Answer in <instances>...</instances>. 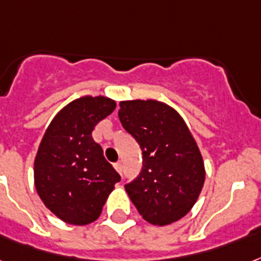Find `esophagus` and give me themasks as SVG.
Wrapping results in <instances>:
<instances>
[{
  "instance_id": "esophagus-1",
  "label": "esophagus",
  "mask_w": 261,
  "mask_h": 261,
  "mask_svg": "<svg viewBox=\"0 0 261 261\" xmlns=\"http://www.w3.org/2000/svg\"><path fill=\"white\" fill-rule=\"evenodd\" d=\"M113 167H115V170H116L117 172H119V174L122 175V170H123V167H122V163H120V162L115 163V164H113Z\"/></svg>"
}]
</instances>
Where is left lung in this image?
<instances>
[{
    "instance_id": "obj_1",
    "label": "left lung",
    "mask_w": 261,
    "mask_h": 261,
    "mask_svg": "<svg viewBox=\"0 0 261 261\" xmlns=\"http://www.w3.org/2000/svg\"><path fill=\"white\" fill-rule=\"evenodd\" d=\"M119 120L142 150V168L126 192L139 215L154 226L184 218L205 180L201 153L175 109L154 99L122 101Z\"/></svg>"
}]
</instances>
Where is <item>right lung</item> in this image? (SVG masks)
I'll use <instances>...</instances> for the list:
<instances>
[{
    "instance_id": "right-lung-1",
    "label": "right lung",
    "mask_w": 261,
    "mask_h": 261,
    "mask_svg": "<svg viewBox=\"0 0 261 261\" xmlns=\"http://www.w3.org/2000/svg\"><path fill=\"white\" fill-rule=\"evenodd\" d=\"M116 108L107 97H82L61 109L47 127L34 163L35 188L43 204L63 222H94L120 175L91 137Z\"/></svg>"
}]
</instances>
